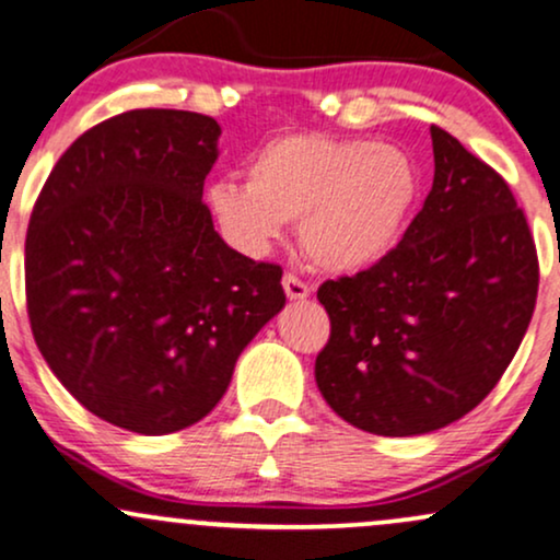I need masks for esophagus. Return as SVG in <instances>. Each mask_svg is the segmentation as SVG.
<instances>
[{"label": "esophagus", "instance_id": "34e87169", "mask_svg": "<svg viewBox=\"0 0 560 560\" xmlns=\"http://www.w3.org/2000/svg\"><path fill=\"white\" fill-rule=\"evenodd\" d=\"M281 284H284V292H287L289 300L300 302V300H307L310 298V287L302 279H298V276H294V273H287Z\"/></svg>", "mask_w": 560, "mask_h": 560}]
</instances>
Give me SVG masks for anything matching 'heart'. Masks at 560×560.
Wrapping results in <instances>:
<instances>
[{"label":"heart","mask_w":560,"mask_h":560,"mask_svg":"<svg viewBox=\"0 0 560 560\" xmlns=\"http://www.w3.org/2000/svg\"><path fill=\"white\" fill-rule=\"evenodd\" d=\"M420 172L404 148L323 132H292L262 143L247 182L219 179L206 190L215 226L247 255H262L287 221L315 266L349 273L373 266L399 240Z\"/></svg>","instance_id":"b5f03b06"}]
</instances>
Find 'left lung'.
I'll return each mask as SVG.
<instances>
[{"label": "left lung", "instance_id": "left-lung-1", "mask_svg": "<svg viewBox=\"0 0 560 560\" xmlns=\"http://www.w3.org/2000/svg\"><path fill=\"white\" fill-rule=\"evenodd\" d=\"M435 177L394 250L318 289L323 399L375 435H422L480 404L535 313L540 266L506 179L430 127Z\"/></svg>", "mask_w": 560, "mask_h": 560}]
</instances>
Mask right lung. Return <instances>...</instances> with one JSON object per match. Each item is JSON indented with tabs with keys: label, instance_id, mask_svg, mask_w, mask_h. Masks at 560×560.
Wrapping results in <instances>:
<instances>
[{
	"label": "right lung",
	"instance_id": "add662e5",
	"mask_svg": "<svg viewBox=\"0 0 560 560\" xmlns=\"http://www.w3.org/2000/svg\"><path fill=\"white\" fill-rule=\"evenodd\" d=\"M219 135L206 114H117L67 148L33 206V339L88 412L132 433L203 420L287 302L281 266L213 229L203 182Z\"/></svg>",
	"mask_w": 560,
	"mask_h": 560
}]
</instances>
